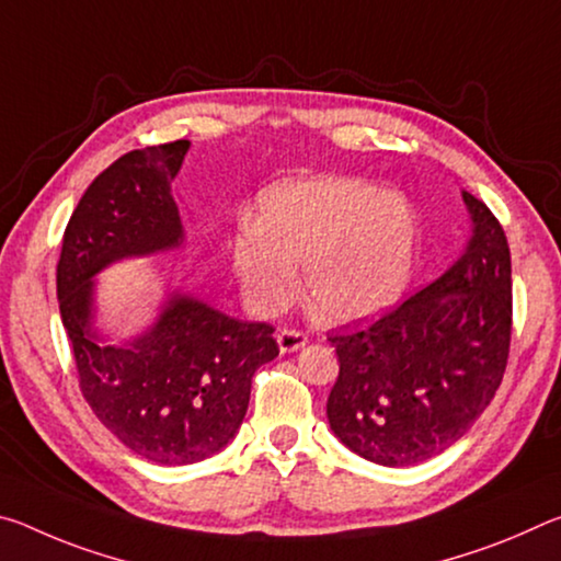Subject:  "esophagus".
I'll return each instance as SVG.
<instances>
[{
    "instance_id": "esophagus-1",
    "label": "esophagus",
    "mask_w": 561,
    "mask_h": 561,
    "mask_svg": "<svg viewBox=\"0 0 561 561\" xmlns=\"http://www.w3.org/2000/svg\"><path fill=\"white\" fill-rule=\"evenodd\" d=\"M307 341H309V336L299 329H279V334H277V344H279L282 354H291V351L307 346Z\"/></svg>"
}]
</instances>
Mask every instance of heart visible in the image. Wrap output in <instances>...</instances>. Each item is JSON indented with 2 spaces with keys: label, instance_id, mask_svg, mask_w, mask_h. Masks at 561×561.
Listing matches in <instances>:
<instances>
[{
  "label": "heart",
  "instance_id": "obj_1",
  "mask_svg": "<svg viewBox=\"0 0 561 561\" xmlns=\"http://www.w3.org/2000/svg\"><path fill=\"white\" fill-rule=\"evenodd\" d=\"M415 247L401 197L348 178L284 180L260 197L254 222L230 240L232 270L247 301L277 314L297 297L329 324L381 314L401 297Z\"/></svg>",
  "mask_w": 561,
  "mask_h": 561
}]
</instances>
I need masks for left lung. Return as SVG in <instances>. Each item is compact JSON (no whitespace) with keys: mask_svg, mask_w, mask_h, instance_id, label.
I'll list each match as a JSON object with an SVG mask.
<instances>
[{"mask_svg":"<svg viewBox=\"0 0 561 561\" xmlns=\"http://www.w3.org/2000/svg\"><path fill=\"white\" fill-rule=\"evenodd\" d=\"M468 250L428 287L366 327L331 331L339 378L327 415L360 458L405 468L448 450L490 405L512 339V264L490 207L462 193Z\"/></svg>","mask_w":561,"mask_h":561,"instance_id":"1","label":"left lung"}]
</instances>
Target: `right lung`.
Wrapping results in <instances>:
<instances>
[{
    "mask_svg": "<svg viewBox=\"0 0 561 561\" xmlns=\"http://www.w3.org/2000/svg\"><path fill=\"white\" fill-rule=\"evenodd\" d=\"M190 140L130 150L93 180L64 230L56 294L79 388L99 421L140 458L190 465L234 438L252 378L279 354L274 327L240 321L173 294L163 314L126 346L91 331L93 274L183 240L170 180Z\"/></svg>",
    "mask_w": 561,
    "mask_h": 561,
    "instance_id": "obj_1",
    "label": "right lung"
}]
</instances>
